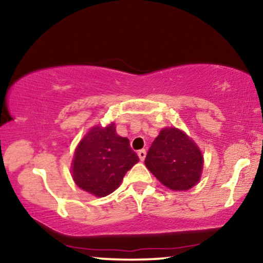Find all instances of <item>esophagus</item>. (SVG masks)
Wrapping results in <instances>:
<instances>
[{
    "label": "esophagus",
    "mask_w": 263,
    "mask_h": 263,
    "mask_svg": "<svg viewBox=\"0 0 263 263\" xmlns=\"http://www.w3.org/2000/svg\"><path fill=\"white\" fill-rule=\"evenodd\" d=\"M138 156L140 158V160L143 161V160H145V158H146V151L145 149H140L138 152Z\"/></svg>",
    "instance_id": "obj_1"
}]
</instances>
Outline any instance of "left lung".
Instances as JSON below:
<instances>
[{
  "label": "left lung",
  "instance_id": "1",
  "mask_svg": "<svg viewBox=\"0 0 263 263\" xmlns=\"http://www.w3.org/2000/svg\"><path fill=\"white\" fill-rule=\"evenodd\" d=\"M145 165L165 186L179 192L193 188L200 181L203 157L184 132L164 128L149 147Z\"/></svg>",
  "mask_w": 263,
  "mask_h": 263
}]
</instances>
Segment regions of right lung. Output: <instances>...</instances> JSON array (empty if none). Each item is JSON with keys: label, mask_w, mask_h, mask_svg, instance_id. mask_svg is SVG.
I'll use <instances>...</instances> for the list:
<instances>
[{"label": "right lung", "mask_w": 263, "mask_h": 263, "mask_svg": "<svg viewBox=\"0 0 263 263\" xmlns=\"http://www.w3.org/2000/svg\"><path fill=\"white\" fill-rule=\"evenodd\" d=\"M138 161L129 140L117 135L114 123L105 128L96 125L75 149L71 175L79 188L103 197L120 186Z\"/></svg>", "instance_id": "1"}]
</instances>
